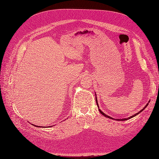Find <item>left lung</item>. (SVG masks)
Segmentation results:
<instances>
[{
	"label": "left lung",
	"mask_w": 159,
	"mask_h": 159,
	"mask_svg": "<svg viewBox=\"0 0 159 159\" xmlns=\"http://www.w3.org/2000/svg\"><path fill=\"white\" fill-rule=\"evenodd\" d=\"M95 99H96V103H97V105H98V107H99V105H98V99H97V98H96V96H95ZM148 104L147 103V105H146V106L144 107L143 109H141L140 111H139L137 113H136V114H134V115H132V116H131V117H128V118H126V119H115V120H117V121H125V120H128V119H131V118H133V117H135L136 115H137L139 113H140L143 110H144L145 109L146 107H147V106L148 105ZM99 112L102 113L103 116H105V117H107V118H109V119H113V117H109V116H108V115H107L106 114H105L103 111H102L100 110V109H99Z\"/></svg>",
	"instance_id": "left-lung-1"
}]
</instances>
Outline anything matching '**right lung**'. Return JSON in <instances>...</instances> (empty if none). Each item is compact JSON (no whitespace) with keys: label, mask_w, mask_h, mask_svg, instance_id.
I'll return each mask as SVG.
<instances>
[{"label":"right lung","mask_w":159,"mask_h":159,"mask_svg":"<svg viewBox=\"0 0 159 159\" xmlns=\"http://www.w3.org/2000/svg\"><path fill=\"white\" fill-rule=\"evenodd\" d=\"M32 125H34L35 127H40V126H36V125H33V124H32ZM49 127H50V126H49ZM50 127H52V126H50Z\"/></svg>","instance_id":"obj_1"}]
</instances>
